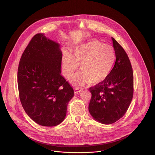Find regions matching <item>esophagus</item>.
Masks as SVG:
<instances>
[{
  "label": "esophagus",
  "mask_w": 155,
  "mask_h": 155,
  "mask_svg": "<svg viewBox=\"0 0 155 155\" xmlns=\"http://www.w3.org/2000/svg\"><path fill=\"white\" fill-rule=\"evenodd\" d=\"M81 92V89L78 88H76L74 89V94H75V95H78V94H79Z\"/></svg>",
  "instance_id": "esophagus-1"
}]
</instances>
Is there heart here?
I'll return each instance as SVG.
<instances>
[{
  "instance_id": "obj_1",
  "label": "heart",
  "mask_w": 155,
  "mask_h": 155,
  "mask_svg": "<svg viewBox=\"0 0 155 155\" xmlns=\"http://www.w3.org/2000/svg\"><path fill=\"white\" fill-rule=\"evenodd\" d=\"M116 56L113 49L97 41L79 45L71 51L65 52L63 58V71L67 79L71 77L80 64L81 72L76 75L74 83L97 84L103 81L110 73Z\"/></svg>"
}]
</instances>
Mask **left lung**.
Listing matches in <instances>:
<instances>
[{
  "mask_svg": "<svg viewBox=\"0 0 155 155\" xmlns=\"http://www.w3.org/2000/svg\"><path fill=\"white\" fill-rule=\"evenodd\" d=\"M116 54L113 69L102 82L89 88L92 94L89 111L92 117L103 124H110L121 118L133 99V68L122 46L111 38Z\"/></svg>",
  "mask_w": 155,
  "mask_h": 155,
  "instance_id": "8db88e82",
  "label": "left lung"
}]
</instances>
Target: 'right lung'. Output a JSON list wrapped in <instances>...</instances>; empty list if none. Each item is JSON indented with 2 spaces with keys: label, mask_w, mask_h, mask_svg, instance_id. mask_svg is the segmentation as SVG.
<instances>
[{
  "label": "right lung",
  "mask_w": 155,
  "mask_h": 155,
  "mask_svg": "<svg viewBox=\"0 0 155 155\" xmlns=\"http://www.w3.org/2000/svg\"><path fill=\"white\" fill-rule=\"evenodd\" d=\"M60 44L37 34L19 63L17 83L22 107L39 125L53 127L66 117L74 90L61 75Z\"/></svg>",
  "instance_id": "right-lung-1"
}]
</instances>
